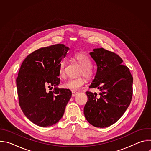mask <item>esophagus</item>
I'll return each mask as SVG.
<instances>
[{"mask_svg":"<svg viewBox=\"0 0 151 151\" xmlns=\"http://www.w3.org/2000/svg\"><path fill=\"white\" fill-rule=\"evenodd\" d=\"M78 94V92H76V91H72V97H75L76 96H77V94Z\"/></svg>","mask_w":151,"mask_h":151,"instance_id":"obj_1","label":"esophagus"}]
</instances>
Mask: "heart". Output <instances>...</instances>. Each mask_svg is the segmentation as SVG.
Wrapping results in <instances>:
<instances>
[{
	"label": "heart",
	"instance_id": "heart-1",
	"mask_svg": "<svg viewBox=\"0 0 151 151\" xmlns=\"http://www.w3.org/2000/svg\"><path fill=\"white\" fill-rule=\"evenodd\" d=\"M74 57L82 67L79 72V75H83L88 79H91L93 76L94 72L91 68L92 63L89 57L83 53L76 54ZM66 61L63 60L58 65V75L61 78H64L66 76ZM85 83V79L82 77H79L78 78L68 80L63 84V87L72 91H76L81 88Z\"/></svg>",
	"mask_w": 151,
	"mask_h": 151
}]
</instances>
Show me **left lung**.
Returning a JSON list of instances; mask_svg holds the SVG:
<instances>
[{
	"instance_id": "left-lung-1",
	"label": "left lung",
	"mask_w": 151,
	"mask_h": 151,
	"mask_svg": "<svg viewBox=\"0 0 151 151\" xmlns=\"http://www.w3.org/2000/svg\"><path fill=\"white\" fill-rule=\"evenodd\" d=\"M90 55L96 63L97 72L89 87L97 88L100 93L97 96L96 93L86 92L88 101L83 113L90 124L104 128L119 120L130 105L133 78L117 54L100 48Z\"/></svg>"
}]
</instances>
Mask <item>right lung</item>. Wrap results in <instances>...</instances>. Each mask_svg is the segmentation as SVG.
<instances>
[{
    "label": "right lung",
    "mask_w": 151,
    "mask_h": 151,
    "mask_svg": "<svg viewBox=\"0 0 151 151\" xmlns=\"http://www.w3.org/2000/svg\"><path fill=\"white\" fill-rule=\"evenodd\" d=\"M69 50L64 44L41 48L21 64L16 80L19 104L25 116L38 126L58 122L71 98L70 90L57 87L58 65Z\"/></svg>",
    "instance_id": "add662e5"
}]
</instances>
